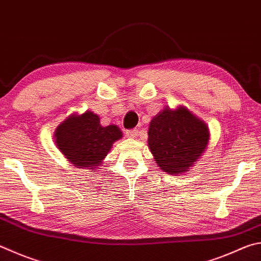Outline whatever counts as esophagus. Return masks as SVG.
<instances>
[{
	"label": "esophagus",
	"instance_id": "34e87169",
	"mask_svg": "<svg viewBox=\"0 0 261 261\" xmlns=\"http://www.w3.org/2000/svg\"><path fill=\"white\" fill-rule=\"evenodd\" d=\"M138 130H136V129H134V130H129L126 132V136L129 137V138H136L137 136H138Z\"/></svg>",
	"mask_w": 261,
	"mask_h": 261
}]
</instances>
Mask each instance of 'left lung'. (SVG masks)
I'll list each match as a JSON object with an SVG mask.
<instances>
[{"instance_id": "1", "label": "left lung", "mask_w": 261, "mask_h": 261, "mask_svg": "<svg viewBox=\"0 0 261 261\" xmlns=\"http://www.w3.org/2000/svg\"><path fill=\"white\" fill-rule=\"evenodd\" d=\"M209 140L205 122L182 105L165 106L149 123L148 148L159 168L171 176L191 171Z\"/></svg>"}]
</instances>
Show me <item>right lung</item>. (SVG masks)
I'll return each mask as SVG.
<instances>
[{
  "instance_id": "right-lung-1",
  "label": "right lung",
  "mask_w": 261,
  "mask_h": 261,
  "mask_svg": "<svg viewBox=\"0 0 261 261\" xmlns=\"http://www.w3.org/2000/svg\"><path fill=\"white\" fill-rule=\"evenodd\" d=\"M123 138L115 124L102 126L100 118L91 111L72 113L56 127L54 139L57 148L74 168L94 172L103 164L112 146Z\"/></svg>"
}]
</instances>
